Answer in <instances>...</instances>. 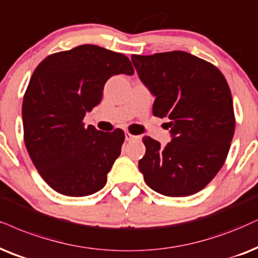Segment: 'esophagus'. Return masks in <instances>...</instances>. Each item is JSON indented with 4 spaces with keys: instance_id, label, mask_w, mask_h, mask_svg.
Wrapping results in <instances>:
<instances>
[{
    "instance_id": "34e87169",
    "label": "esophagus",
    "mask_w": 258,
    "mask_h": 258,
    "mask_svg": "<svg viewBox=\"0 0 258 258\" xmlns=\"http://www.w3.org/2000/svg\"><path fill=\"white\" fill-rule=\"evenodd\" d=\"M125 138H126L127 142H130V140H137V139H140V137H139V136H135V135H132V133H130V132H126V133H125Z\"/></svg>"
}]
</instances>
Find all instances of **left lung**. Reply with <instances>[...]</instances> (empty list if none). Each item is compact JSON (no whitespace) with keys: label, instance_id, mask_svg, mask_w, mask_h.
Instances as JSON below:
<instances>
[{"label":"left lung","instance_id":"8db88e82","mask_svg":"<svg viewBox=\"0 0 258 258\" xmlns=\"http://www.w3.org/2000/svg\"><path fill=\"white\" fill-rule=\"evenodd\" d=\"M143 83L156 96L152 113L169 119L165 148L144 137L139 170L150 188L167 197H189L216 177L234 135L232 95L216 65L183 51L132 54Z\"/></svg>","mask_w":258,"mask_h":258}]
</instances>
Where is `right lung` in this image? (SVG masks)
<instances>
[{
	"label": "right lung",
	"instance_id": "obj_1",
	"mask_svg": "<svg viewBox=\"0 0 258 258\" xmlns=\"http://www.w3.org/2000/svg\"><path fill=\"white\" fill-rule=\"evenodd\" d=\"M119 74H135L128 58L96 45L56 52L35 68L22 102L24 140L42 180L58 193L86 197L106 184L125 133L84 127L83 119Z\"/></svg>",
	"mask_w": 258,
	"mask_h": 258
}]
</instances>
